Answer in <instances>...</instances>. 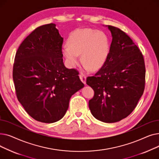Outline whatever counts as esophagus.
<instances>
[{
	"mask_svg": "<svg viewBox=\"0 0 159 159\" xmlns=\"http://www.w3.org/2000/svg\"><path fill=\"white\" fill-rule=\"evenodd\" d=\"M79 77L81 81L85 84H86V75L84 74H83L82 73H80V74L79 75Z\"/></svg>",
	"mask_w": 159,
	"mask_h": 159,
	"instance_id": "esophagus-1",
	"label": "esophagus"
}]
</instances>
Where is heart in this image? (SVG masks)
<instances>
[{
	"instance_id": "1",
	"label": "heart",
	"mask_w": 159,
	"mask_h": 159,
	"mask_svg": "<svg viewBox=\"0 0 159 159\" xmlns=\"http://www.w3.org/2000/svg\"><path fill=\"white\" fill-rule=\"evenodd\" d=\"M62 53L71 67L76 66L80 55L87 68L97 71L104 65L109 54V41L104 33L90 28L75 31L63 46Z\"/></svg>"
}]
</instances>
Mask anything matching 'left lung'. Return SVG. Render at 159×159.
<instances>
[{
  "label": "left lung",
  "mask_w": 159,
  "mask_h": 159,
  "mask_svg": "<svg viewBox=\"0 0 159 159\" xmlns=\"http://www.w3.org/2000/svg\"><path fill=\"white\" fill-rule=\"evenodd\" d=\"M112 41L106 63L86 84L94 90L89 107L95 118L104 122L121 120L133 111L145 88L143 55L120 29L108 26Z\"/></svg>",
  "instance_id": "1"
}]
</instances>
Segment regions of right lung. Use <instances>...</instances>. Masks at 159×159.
<instances>
[{"label": "right lung", "instance_id": "add662e5", "mask_svg": "<svg viewBox=\"0 0 159 159\" xmlns=\"http://www.w3.org/2000/svg\"><path fill=\"white\" fill-rule=\"evenodd\" d=\"M63 38L56 24L43 25L16 51L13 79L18 101L31 116L44 123L61 120L71 97L84 86L76 69L63 63Z\"/></svg>", "mask_w": 159, "mask_h": 159}]
</instances>
